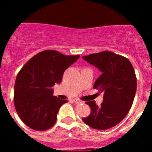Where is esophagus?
Returning <instances> with one entry per match:
<instances>
[{
    "label": "esophagus",
    "mask_w": 152,
    "mask_h": 152,
    "mask_svg": "<svg viewBox=\"0 0 152 152\" xmlns=\"http://www.w3.org/2000/svg\"><path fill=\"white\" fill-rule=\"evenodd\" d=\"M73 101L75 102V103H84V101H81V100H79V99H75Z\"/></svg>",
    "instance_id": "obj_1"
}]
</instances>
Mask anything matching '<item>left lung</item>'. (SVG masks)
I'll return each mask as SVG.
<instances>
[{"label": "left lung", "mask_w": 152, "mask_h": 152, "mask_svg": "<svg viewBox=\"0 0 152 152\" xmlns=\"http://www.w3.org/2000/svg\"><path fill=\"white\" fill-rule=\"evenodd\" d=\"M82 58L102 72L94 88L104 94L100 107L94 100L86 102L91 107V113L82 120L96 129L112 128L126 117L133 103L137 79L132 64L127 58L110 51Z\"/></svg>", "instance_id": "left-lung-1"}]
</instances>
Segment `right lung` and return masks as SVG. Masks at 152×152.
Masks as SVG:
<instances>
[{
	"mask_svg": "<svg viewBox=\"0 0 152 152\" xmlns=\"http://www.w3.org/2000/svg\"><path fill=\"white\" fill-rule=\"evenodd\" d=\"M80 56H65L45 50L29 60L17 74L13 102L17 114L28 127L45 131L54 126L62 100L52 96V87L59 84L64 71Z\"/></svg>",
	"mask_w": 152,
	"mask_h": 152,
	"instance_id": "add662e5",
	"label": "right lung"
}]
</instances>
